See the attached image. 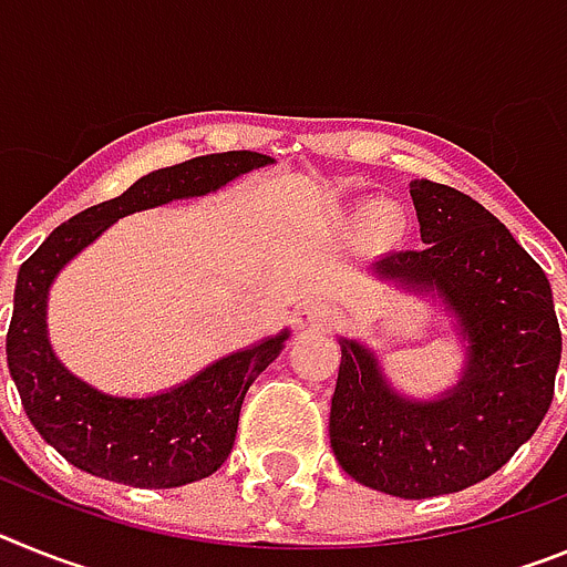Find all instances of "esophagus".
Wrapping results in <instances>:
<instances>
[{"label":"esophagus","mask_w":567,"mask_h":567,"mask_svg":"<svg viewBox=\"0 0 567 567\" xmlns=\"http://www.w3.org/2000/svg\"><path fill=\"white\" fill-rule=\"evenodd\" d=\"M329 318H332V309H329L323 300H303L292 315L295 327L298 329L323 327V323H329Z\"/></svg>","instance_id":"esophagus-1"}]
</instances>
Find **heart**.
Masks as SVG:
<instances>
[{
  "instance_id": "heart-1",
  "label": "heart",
  "mask_w": 567,
  "mask_h": 567,
  "mask_svg": "<svg viewBox=\"0 0 567 567\" xmlns=\"http://www.w3.org/2000/svg\"><path fill=\"white\" fill-rule=\"evenodd\" d=\"M354 221L365 224V235L378 247H394V244H400L405 238V229H409L405 209L398 207V204H358L354 207Z\"/></svg>"
}]
</instances>
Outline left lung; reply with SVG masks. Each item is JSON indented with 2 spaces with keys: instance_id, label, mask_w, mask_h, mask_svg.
Returning <instances> with one entry per match:
<instances>
[{
  "instance_id": "obj_1",
  "label": "left lung",
  "mask_w": 567,
  "mask_h": 567,
  "mask_svg": "<svg viewBox=\"0 0 567 567\" xmlns=\"http://www.w3.org/2000/svg\"><path fill=\"white\" fill-rule=\"evenodd\" d=\"M409 193L425 247L389 252L369 269L452 318L460 378L434 398H414L392 383L372 346L338 334L329 440L360 485L425 499L491 477L537 432L554 400L563 334L543 267L505 224L429 178Z\"/></svg>"
}]
</instances>
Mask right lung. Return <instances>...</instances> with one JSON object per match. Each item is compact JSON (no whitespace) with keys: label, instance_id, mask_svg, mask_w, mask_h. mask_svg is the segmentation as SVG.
<instances>
[{"label":"right lung","instance_id":"right-lung-1","mask_svg":"<svg viewBox=\"0 0 567 567\" xmlns=\"http://www.w3.org/2000/svg\"><path fill=\"white\" fill-rule=\"evenodd\" d=\"M269 164L272 155L229 150L153 169L113 202L73 215L22 264L8 369L33 429L70 465L135 488H178L209 477L229 457L244 394L287 346L289 329L213 360L164 392L130 398L102 392L59 360L48 334V298L59 272L118 218L218 193Z\"/></svg>","mask_w":567,"mask_h":567}]
</instances>
